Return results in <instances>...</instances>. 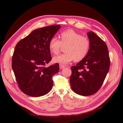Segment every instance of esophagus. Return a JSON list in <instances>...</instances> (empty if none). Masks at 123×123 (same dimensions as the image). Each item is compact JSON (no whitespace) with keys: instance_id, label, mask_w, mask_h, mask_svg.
I'll use <instances>...</instances> for the list:
<instances>
[{"instance_id":"1","label":"esophagus","mask_w":123,"mask_h":123,"mask_svg":"<svg viewBox=\"0 0 123 123\" xmlns=\"http://www.w3.org/2000/svg\"><path fill=\"white\" fill-rule=\"evenodd\" d=\"M65 67V66L63 65H61V64H60V65H59V68H60V69H63V68H64Z\"/></svg>"}]
</instances>
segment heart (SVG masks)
Listing matches in <instances>:
<instances>
[{
  "instance_id": "obj_1",
  "label": "heart",
  "mask_w": 123,
  "mask_h": 123,
  "mask_svg": "<svg viewBox=\"0 0 123 123\" xmlns=\"http://www.w3.org/2000/svg\"><path fill=\"white\" fill-rule=\"evenodd\" d=\"M60 37V40L55 37L51 38L49 42V49L54 54H58L63 46H66V53L53 57L54 63L65 65L74 59L79 61L87 56L91 47V42L88 37L72 29L62 32Z\"/></svg>"
}]
</instances>
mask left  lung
Segmentation results:
<instances>
[{"mask_svg":"<svg viewBox=\"0 0 123 123\" xmlns=\"http://www.w3.org/2000/svg\"><path fill=\"white\" fill-rule=\"evenodd\" d=\"M91 47L87 56L71 67L70 82L73 91L82 96H90L102 86L110 65L105 42L93 31L88 32Z\"/></svg>","mask_w":123,"mask_h":123,"instance_id":"left-lung-1","label":"left lung"}]
</instances>
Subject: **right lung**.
<instances>
[{
	"label": "right lung",
	"instance_id": "add662e5",
	"mask_svg": "<svg viewBox=\"0 0 123 123\" xmlns=\"http://www.w3.org/2000/svg\"><path fill=\"white\" fill-rule=\"evenodd\" d=\"M61 27L48 26L32 31L16 44L12 58V68L19 88L25 94L40 97L53 86V76L58 72V63L45 66L52 59L49 42Z\"/></svg>",
	"mask_w": 123,
	"mask_h": 123
}]
</instances>
